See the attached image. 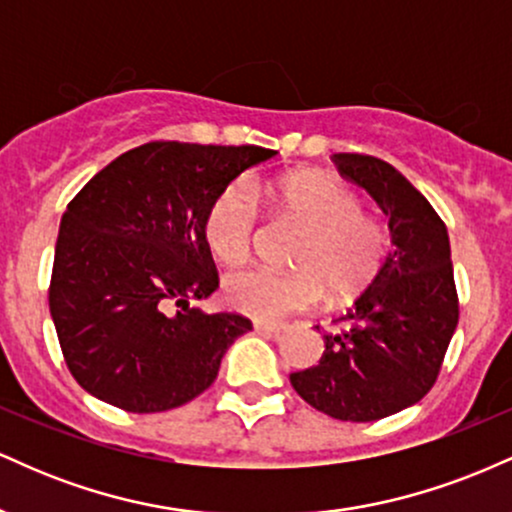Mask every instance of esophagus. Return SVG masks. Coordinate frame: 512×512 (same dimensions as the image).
I'll use <instances>...</instances> for the list:
<instances>
[{"label": "esophagus", "instance_id": "esophagus-1", "mask_svg": "<svg viewBox=\"0 0 512 512\" xmlns=\"http://www.w3.org/2000/svg\"><path fill=\"white\" fill-rule=\"evenodd\" d=\"M284 330H286V325H274V322H262V320L255 322V332H260V334H279Z\"/></svg>", "mask_w": 512, "mask_h": 512}]
</instances>
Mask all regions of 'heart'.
<instances>
[{"mask_svg": "<svg viewBox=\"0 0 512 512\" xmlns=\"http://www.w3.org/2000/svg\"><path fill=\"white\" fill-rule=\"evenodd\" d=\"M281 219L303 228L291 255L296 272L240 269L226 276L223 296L238 313L276 322L315 308L325 291L334 303L361 293L383 267L390 238L363 214L361 199L320 175H293L269 187ZM260 236V204L250 182L233 180L211 199L204 238L223 264H243Z\"/></svg>", "mask_w": 512, "mask_h": 512, "instance_id": "b5f03b06", "label": "heart"}]
</instances>
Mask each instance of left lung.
Instances as JSON below:
<instances>
[{"mask_svg": "<svg viewBox=\"0 0 512 512\" xmlns=\"http://www.w3.org/2000/svg\"><path fill=\"white\" fill-rule=\"evenodd\" d=\"M332 161L385 211L392 250L339 317L344 330L325 332L317 366L291 373V385L332 419L378 421L419 402L438 380L460 320L450 238L436 209L390 163L366 154Z\"/></svg>", "mask_w": 512, "mask_h": 512, "instance_id": "8db88e82", "label": "left lung"}]
</instances>
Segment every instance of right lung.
Wrapping results in <instances>:
<instances>
[{"label": "right lung", "instance_id": "right-lung-1", "mask_svg": "<svg viewBox=\"0 0 512 512\" xmlns=\"http://www.w3.org/2000/svg\"><path fill=\"white\" fill-rule=\"evenodd\" d=\"M262 146L149 142L67 204L50 279L64 363L93 397L134 414L182 407L219 375L252 322L192 308L219 289L204 214Z\"/></svg>", "mask_w": 512, "mask_h": 512}]
</instances>
